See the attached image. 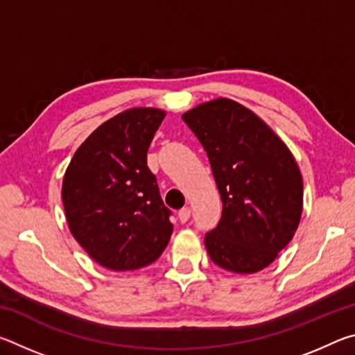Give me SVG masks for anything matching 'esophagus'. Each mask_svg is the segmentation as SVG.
<instances>
[{"instance_id": "1", "label": "esophagus", "mask_w": 355, "mask_h": 355, "mask_svg": "<svg viewBox=\"0 0 355 355\" xmlns=\"http://www.w3.org/2000/svg\"><path fill=\"white\" fill-rule=\"evenodd\" d=\"M189 218H191V209L188 207H184V208L180 209V211H178L180 222H188Z\"/></svg>"}]
</instances>
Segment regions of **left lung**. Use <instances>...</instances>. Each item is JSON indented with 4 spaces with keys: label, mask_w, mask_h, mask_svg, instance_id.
Returning <instances> with one entry per match:
<instances>
[{
    "label": "left lung",
    "mask_w": 355,
    "mask_h": 355,
    "mask_svg": "<svg viewBox=\"0 0 355 355\" xmlns=\"http://www.w3.org/2000/svg\"><path fill=\"white\" fill-rule=\"evenodd\" d=\"M205 148L222 216L205 235L209 258L238 274L269 266L297 230L302 175L280 137L248 107L218 98L183 114Z\"/></svg>",
    "instance_id": "1"
}]
</instances>
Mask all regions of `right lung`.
Returning a JSON list of instances; mask_svg holds the SVG:
<instances>
[{"label": "right lung", "mask_w": 355, "mask_h": 355, "mask_svg": "<svg viewBox=\"0 0 355 355\" xmlns=\"http://www.w3.org/2000/svg\"><path fill=\"white\" fill-rule=\"evenodd\" d=\"M164 116L155 107L117 114L81 144L65 171L62 203L71 235L112 271L147 266L171 239L172 213L147 166Z\"/></svg>", "instance_id": "right-lung-1"}]
</instances>
